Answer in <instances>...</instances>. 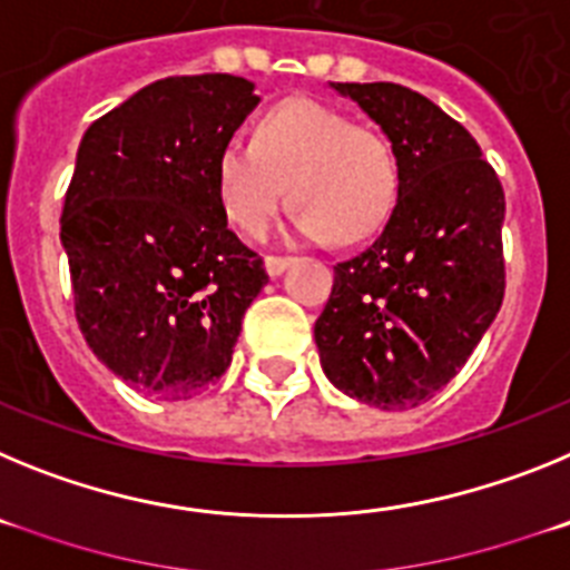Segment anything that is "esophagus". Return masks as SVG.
<instances>
[{
  "instance_id": "34e87169",
  "label": "esophagus",
  "mask_w": 570,
  "mask_h": 570,
  "mask_svg": "<svg viewBox=\"0 0 570 570\" xmlns=\"http://www.w3.org/2000/svg\"><path fill=\"white\" fill-rule=\"evenodd\" d=\"M291 268V259L285 256H265V274L268 276H279Z\"/></svg>"
}]
</instances>
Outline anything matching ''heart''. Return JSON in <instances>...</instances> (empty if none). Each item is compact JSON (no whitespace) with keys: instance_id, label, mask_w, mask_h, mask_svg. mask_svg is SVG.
<instances>
[{"instance_id":"b5f03b06","label":"heart","mask_w":570,"mask_h":570,"mask_svg":"<svg viewBox=\"0 0 570 570\" xmlns=\"http://www.w3.org/2000/svg\"><path fill=\"white\" fill-rule=\"evenodd\" d=\"M396 156L382 134L314 99H288L262 116L254 142L230 139L216 156V194L230 223L262 236L282 203L305 242H360L396 203Z\"/></svg>"}]
</instances>
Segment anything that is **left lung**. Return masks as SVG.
Returning a JSON list of instances; mask_svg holds the SVG:
<instances>
[{
	"label": "left lung",
	"mask_w": 570,
	"mask_h": 570,
	"mask_svg": "<svg viewBox=\"0 0 570 570\" xmlns=\"http://www.w3.org/2000/svg\"><path fill=\"white\" fill-rule=\"evenodd\" d=\"M380 125L396 205L371 248L334 268L314 325L322 371L382 411L428 402L460 374L505 294V194L471 134L394 82H328Z\"/></svg>",
	"instance_id": "obj_1"
}]
</instances>
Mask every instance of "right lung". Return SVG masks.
Returning <instances> with one entry per match:
<instances>
[{"instance_id": "1", "label": "right lung", "mask_w": 570, "mask_h": 570, "mask_svg": "<svg viewBox=\"0 0 570 570\" xmlns=\"http://www.w3.org/2000/svg\"><path fill=\"white\" fill-rule=\"evenodd\" d=\"M256 105L230 73L159 79L79 142L59 234L79 328L148 396L190 400L219 380L268 285L216 194V156Z\"/></svg>"}]
</instances>
